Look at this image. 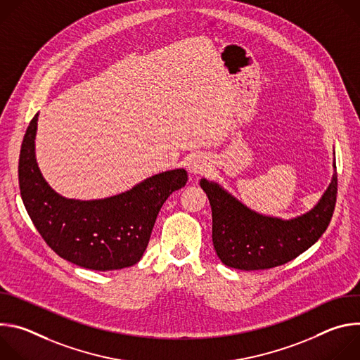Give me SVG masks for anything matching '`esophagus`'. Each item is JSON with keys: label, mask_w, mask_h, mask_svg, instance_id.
Masks as SVG:
<instances>
[{"label": "esophagus", "mask_w": 360, "mask_h": 360, "mask_svg": "<svg viewBox=\"0 0 360 360\" xmlns=\"http://www.w3.org/2000/svg\"><path fill=\"white\" fill-rule=\"evenodd\" d=\"M186 168H188V172L191 175H199V174L207 171L208 164H207V160L202 158L200 155H193V157H191L188 160Z\"/></svg>", "instance_id": "1"}]
</instances>
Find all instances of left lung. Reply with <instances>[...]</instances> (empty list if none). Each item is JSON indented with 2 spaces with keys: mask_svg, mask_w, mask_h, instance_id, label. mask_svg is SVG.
I'll list each match as a JSON object with an SVG mask.
<instances>
[{
  "mask_svg": "<svg viewBox=\"0 0 360 360\" xmlns=\"http://www.w3.org/2000/svg\"><path fill=\"white\" fill-rule=\"evenodd\" d=\"M199 185L212 208V242L221 262L240 271L275 268L309 249L326 231L338 193L335 150L329 186L312 210L290 219L250 210L217 181L202 178Z\"/></svg>",
  "mask_w": 360,
  "mask_h": 360,
  "instance_id": "1",
  "label": "left lung"
}]
</instances>
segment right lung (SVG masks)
I'll return each instance as SVG.
<instances>
[{
	"instance_id": "obj_1",
	"label": "right lung",
	"mask_w": 360,
	"mask_h": 360,
	"mask_svg": "<svg viewBox=\"0 0 360 360\" xmlns=\"http://www.w3.org/2000/svg\"><path fill=\"white\" fill-rule=\"evenodd\" d=\"M38 115L22 139L18 179L24 207L39 235L63 259L85 269L105 272L139 262L164 202L185 186L186 171L160 172L108 198H65L49 186L38 168Z\"/></svg>"
}]
</instances>
